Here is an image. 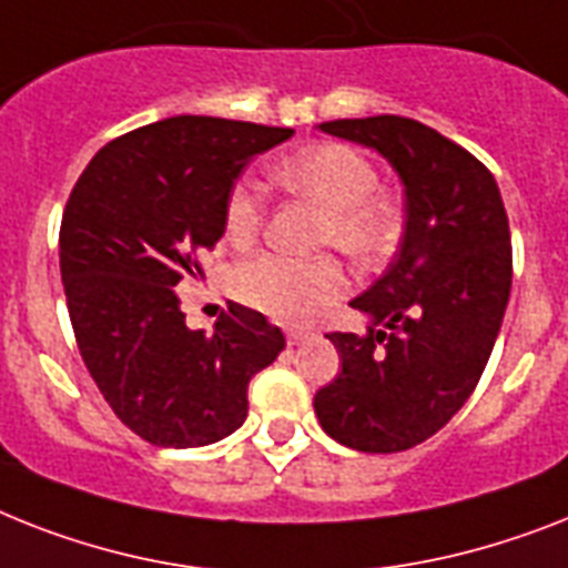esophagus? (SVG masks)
Wrapping results in <instances>:
<instances>
[{"mask_svg": "<svg viewBox=\"0 0 568 568\" xmlns=\"http://www.w3.org/2000/svg\"><path fill=\"white\" fill-rule=\"evenodd\" d=\"M285 338H288V344H306V341L315 338V332L312 329H285Z\"/></svg>", "mask_w": 568, "mask_h": 568, "instance_id": "34e87169", "label": "esophagus"}]
</instances>
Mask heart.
I'll return each mask as SVG.
<instances>
[{"label":"heart","instance_id":"obj_1","mask_svg":"<svg viewBox=\"0 0 568 568\" xmlns=\"http://www.w3.org/2000/svg\"><path fill=\"white\" fill-rule=\"evenodd\" d=\"M285 192L324 212L317 244H332L356 265H373L394 251L403 233V206L379 189V172L371 156L344 142H321L288 156L274 169ZM265 206L260 192L239 180L224 197L221 224L230 244H251L260 236ZM233 294L244 306L283 324H312L344 294V271L332 256L292 262L262 253L242 262L230 276Z\"/></svg>","mask_w":568,"mask_h":568}]
</instances>
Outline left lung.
<instances>
[{
  "label": "left lung",
  "instance_id": "1",
  "mask_svg": "<svg viewBox=\"0 0 568 568\" xmlns=\"http://www.w3.org/2000/svg\"><path fill=\"white\" fill-rule=\"evenodd\" d=\"M324 133L379 151L405 186L394 262L349 306L364 335L332 332L341 373L315 394L326 435L358 452H403L440 432L481 379L508 308V212L487 165L405 116L335 119Z\"/></svg>",
  "mask_w": 568,
  "mask_h": 568
}]
</instances>
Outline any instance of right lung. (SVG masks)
I'll use <instances>...</instances> for the list:
<instances>
[{
    "instance_id": "obj_1",
    "label": "right lung",
    "mask_w": 568,
    "mask_h": 568,
    "mask_svg": "<svg viewBox=\"0 0 568 568\" xmlns=\"http://www.w3.org/2000/svg\"><path fill=\"white\" fill-rule=\"evenodd\" d=\"M292 128L174 116L108 142L60 221V280L87 371L124 426L169 449L215 444L247 417V385L285 347L280 326L230 306L189 329L174 285L224 236L221 210L253 156Z\"/></svg>"
}]
</instances>
